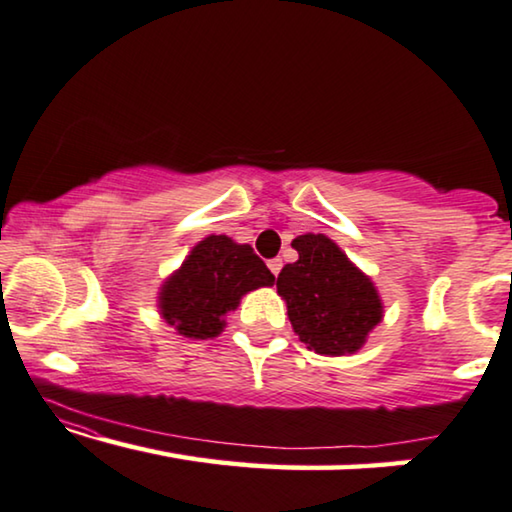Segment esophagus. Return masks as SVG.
Wrapping results in <instances>:
<instances>
[{"mask_svg":"<svg viewBox=\"0 0 512 512\" xmlns=\"http://www.w3.org/2000/svg\"><path fill=\"white\" fill-rule=\"evenodd\" d=\"M269 269H271L273 276H278L280 269H282V259H280V257H276V259H269Z\"/></svg>","mask_w":512,"mask_h":512,"instance_id":"34e87169","label":"esophagus"}]
</instances>
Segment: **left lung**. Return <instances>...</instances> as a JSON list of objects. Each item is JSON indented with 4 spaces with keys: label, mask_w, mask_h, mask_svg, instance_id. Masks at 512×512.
Masks as SVG:
<instances>
[{
    "label": "left lung",
    "mask_w": 512,
    "mask_h": 512,
    "mask_svg": "<svg viewBox=\"0 0 512 512\" xmlns=\"http://www.w3.org/2000/svg\"><path fill=\"white\" fill-rule=\"evenodd\" d=\"M299 253L276 280L287 315L305 347L317 354H354L381 322L375 285L324 234L292 241Z\"/></svg>",
    "instance_id": "left-lung-1"
}]
</instances>
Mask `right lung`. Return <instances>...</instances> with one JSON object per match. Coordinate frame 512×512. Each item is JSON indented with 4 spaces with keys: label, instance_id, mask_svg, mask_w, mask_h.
Here are the masks:
<instances>
[{
    "label": "right lung",
    "instance_id": "1",
    "mask_svg": "<svg viewBox=\"0 0 512 512\" xmlns=\"http://www.w3.org/2000/svg\"><path fill=\"white\" fill-rule=\"evenodd\" d=\"M273 280L248 243H234L223 234L207 236L160 289V312L186 338H216L241 296Z\"/></svg>",
    "mask_w": 512,
    "mask_h": 512
}]
</instances>
